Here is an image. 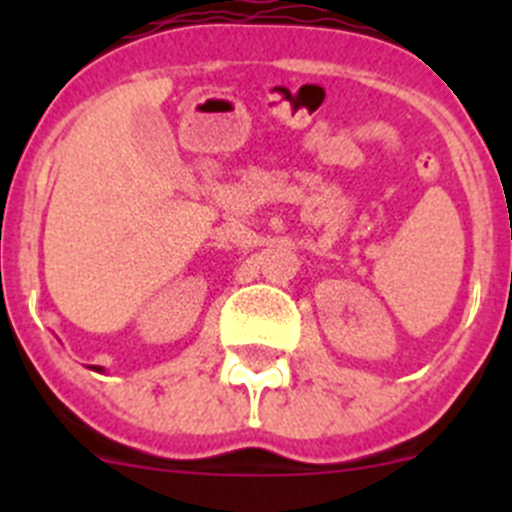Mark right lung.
Listing matches in <instances>:
<instances>
[{
    "label": "right lung",
    "instance_id": "obj_1",
    "mask_svg": "<svg viewBox=\"0 0 512 512\" xmlns=\"http://www.w3.org/2000/svg\"><path fill=\"white\" fill-rule=\"evenodd\" d=\"M97 372H102V366H97Z\"/></svg>",
    "mask_w": 512,
    "mask_h": 512
}]
</instances>
